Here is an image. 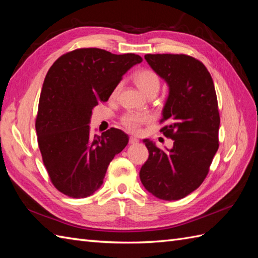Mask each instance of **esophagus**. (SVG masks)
<instances>
[{"label":"esophagus","mask_w":258,"mask_h":258,"mask_svg":"<svg viewBox=\"0 0 258 258\" xmlns=\"http://www.w3.org/2000/svg\"><path fill=\"white\" fill-rule=\"evenodd\" d=\"M128 142H130V144H138V143H139V140H138V139H135V138H133V136H131Z\"/></svg>","instance_id":"obj_1"}]
</instances>
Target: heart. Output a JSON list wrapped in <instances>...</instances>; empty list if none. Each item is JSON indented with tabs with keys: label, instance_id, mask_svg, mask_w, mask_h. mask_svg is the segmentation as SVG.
<instances>
[{
	"label": "heart",
	"instance_id": "b5f03b06",
	"mask_svg": "<svg viewBox=\"0 0 258 258\" xmlns=\"http://www.w3.org/2000/svg\"><path fill=\"white\" fill-rule=\"evenodd\" d=\"M135 83L139 86V89L144 93L145 95L149 94H156L160 90L161 86V81L158 75L152 70H142L138 72L134 76ZM119 86L114 90L113 95L117 93ZM151 115L149 114H141V113H133V112H127L120 117V123L124 126V127L130 131V132L136 133L141 130L142 126L144 124L151 122Z\"/></svg>",
	"mask_w": 258,
	"mask_h": 258
}]
</instances>
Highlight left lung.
I'll return each mask as SVG.
<instances>
[{"label": "left lung", "instance_id": "1", "mask_svg": "<svg viewBox=\"0 0 258 258\" xmlns=\"http://www.w3.org/2000/svg\"><path fill=\"white\" fill-rule=\"evenodd\" d=\"M146 62L168 85L161 128L174 141L163 151L144 140L149 158L140 171L144 187L164 201H177L204 182L218 150L220 113L205 65L185 54H146Z\"/></svg>", "mask_w": 258, "mask_h": 258}]
</instances>
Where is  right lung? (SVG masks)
I'll return each instance as SVG.
<instances>
[{
    "label": "right lung",
    "mask_w": 258,
    "mask_h": 258,
    "mask_svg": "<svg viewBox=\"0 0 258 258\" xmlns=\"http://www.w3.org/2000/svg\"><path fill=\"white\" fill-rule=\"evenodd\" d=\"M143 61L133 53L78 48L58 57L43 83L35 120L37 143L51 182L61 193L84 199L101 187L128 136L118 128L90 135L92 109L105 102L127 71Z\"/></svg>",
    "instance_id": "add662e5"
}]
</instances>
